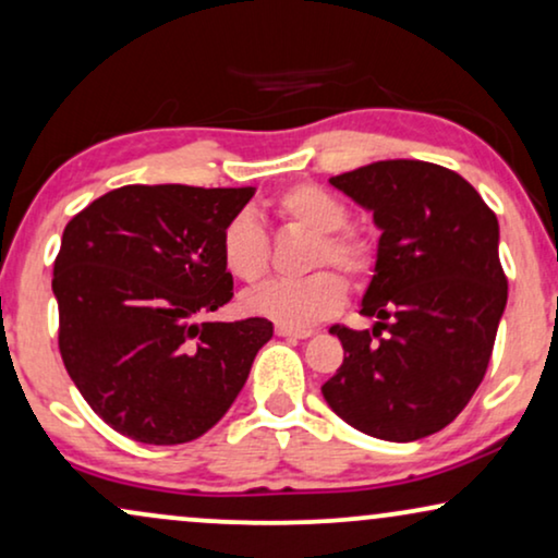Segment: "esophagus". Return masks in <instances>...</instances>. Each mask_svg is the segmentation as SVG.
<instances>
[{
    "label": "esophagus",
    "instance_id": "34e87169",
    "mask_svg": "<svg viewBox=\"0 0 558 558\" xmlns=\"http://www.w3.org/2000/svg\"><path fill=\"white\" fill-rule=\"evenodd\" d=\"M275 331H278L280 337H288V340H308V337L314 335L312 329H295V327H283V324H278V327H275Z\"/></svg>",
    "mask_w": 558,
    "mask_h": 558
}]
</instances>
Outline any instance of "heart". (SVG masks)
<instances>
[{"instance_id":"heart-1","label":"heart","mask_w":558,"mask_h":558,"mask_svg":"<svg viewBox=\"0 0 558 558\" xmlns=\"http://www.w3.org/2000/svg\"><path fill=\"white\" fill-rule=\"evenodd\" d=\"M275 214L293 223L316 242L308 252V265H337L350 275H365L373 265V246L357 231L344 229L348 206L316 185H293L275 197ZM221 265L231 278L255 283L270 267V242L263 223L252 214H239L223 227L218 239ZM348 286L335 270H316L299 280H267L242 295L246 314L265 316L283 327L306 329L344 306Z\"/></svg>"}]
</instances>
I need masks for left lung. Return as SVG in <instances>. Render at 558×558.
Instances as JSON below:
<instances>
[{"mask_svg":"<svg viewBox=\"0 0 558 558\" xmlns=\"http://www.w3.org/2000/svg\"><path fill=\"white\" fill-rule=\"evenodd\" d=\"M329 182L373 214L380 236L361 301L376 324L329 329L344 361L324 401L378 440H420L461 414L489 365L507 306L497 216L461 174L429 161H373Z\"/></svg>","mask_w":558,"mask_h":558,"instance_id":"8db88e82","label":"left lung"}]
</instances>
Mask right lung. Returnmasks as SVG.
Listing matches in <instances>:
<instances>
[{
    "mask_svg": "<svg viewBox=\"0 0 558 558\" xmlns=\"http://www.w3.org/2000/svg\"><path fill=\"white\" fill-rule=\"evenodd\" d=\"M255 187L125 185L66 223L53 263L59 350L95 414L180 446L244 389L272 322H201L231 301L218 239Z\"/></svg>",
    "mask_w": 558,
    "mask_h": 558,
    "instance_id": "add662e5",
    "label": "right lung"
}]
</instances>
